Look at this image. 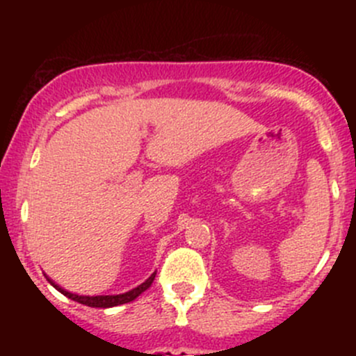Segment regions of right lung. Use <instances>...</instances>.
<instances>
[{
    "instance_id": "right-lung-1",
    "label": "right lung",
    "mask_w": 356,
    "mask_h": 356,
    "mask_svg": "<svg viewBox=\"0 0 356 356\" xmlns=\"http://www.w3.org/2000/svg\"><path fill=\"white\" fill-rule=\"evenodd\" d=\"M155 275H156V272L152 275V277L146 279L141 286H138V288H134L132 291H127V293H124V294H115V296H79V294L68 293V291L63 289L62 286L55 284L51 279H48V281L53 288L58 289L60 293L65 294V296L70 298V300L79 301V303L88 305V307H92V308H110V307H117V305H124V303H129V301L136 300L139 294L145 293V291L152 286V282L155 281Z\"/></svg>"
}]
</instances>
